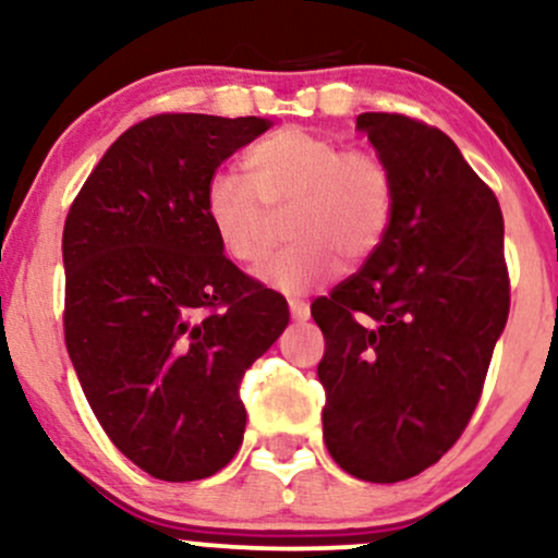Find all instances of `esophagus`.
Segmentation results:
<instances>
[{"mask_svg":"<svg viewBox=\"0 0 558 558\" xmlns=\"http://www.w3.org/2000/svg\"><path fill=\"white\" fill-rule=\"evenodd\" d=\"M291 317L296 319V323H306V319H310V304H304V301H291Z\"/></svg>","mask_w":558,"mask_h":558,"instance_id":"obj_1","label":"esophagus"}]
</instances>
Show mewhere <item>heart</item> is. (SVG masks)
Here are the masks:
<instances>
[{
	"instance_id": "1",
	"label": "heart",
	"mask_w": 558,
	"mask_h": 558,
	"mask_svg": "<svg viewBox=\"0 0 558 558\" xmlns=\"http://www.w3.org/2000/svg\"><path fill=\"white\" fill-rule=\"evenodd\" d=\"M246 174L215 170L204 185V215L217 243L239 265L265 248L270 213H283L286 248L257 267L272 291L301 296L380 248L393 217V175L373 151L283 128L243 157Z\"/></svg>"
}]
</instances>
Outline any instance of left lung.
I'll use <instances>...</instances> for the list:
<instances>
[{
	"label": "left lung",
	"instance_id": "8db88e82",
	"mask_svg": "<svg viewBox=\"0 0 558 558\" xmlns=\"http://www.w3.org/2000/svg\"><path fill=\"white\" fill-rule=\"evenodd\" d=\"M396 202L380 248L312 304L325 336L323 438L349 475L399 483L459 440L509 317L504 217L438 128L364 112Z\"/></svg>",
	"mask_w": 558,
	"mask_h": 558
}]
</instances>
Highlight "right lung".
Segmentation results:
<instances>
[{
  "label": "right lung",
  "mask_w": 558,
  "mask_h": 558,
  "mask_svg": "<svg viewBox=\"0 0 558 558\" xmlns=\"http://www.w3.org/2000/svg\"><path fill=\"white\" fill-rule=\"evenodd\" d=\"M272 123L168 112L99 159L62 230L65 345L101 430L168 483L239 451L243 373L278 341L288 304L222 254L204 185Z\"/></svg>",
  "instance_id": "right-lung-1"
}]
</instances>
